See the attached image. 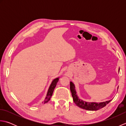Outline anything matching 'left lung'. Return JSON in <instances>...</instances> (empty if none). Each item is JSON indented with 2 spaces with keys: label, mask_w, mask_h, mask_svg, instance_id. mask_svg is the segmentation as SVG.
<instances>
[{
  "label": "left lung",
  "mask_w": 126,
  "mask_h": 126,
  "mask_svg": "<svg viewBox=\"0 0 126 126\" xmlns=\"http://www.w3.org/2000/svg\"><path fill=\"white\" fill-rule=\"evenodd\" d=\"M120 71V69H119V71ZM70 91L71 92L72 96L73 97V101L74 103H75L76 105L79 107L81 108L82 109H85V110H97L101 108H103L105 107L107 104L109 103L111 101V100L109 101H107L106 102H100V103H97V102H87L83 101L81 99H79L78 96L76 94V92L75 90V85L72 82L70 83Z\"/></svg>",
  "instance_id": "obj_1"
}]
</instances>
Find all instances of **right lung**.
<instances>
[{"label": "right lung", "instance_id": "add662e5", "mask_svg": "<svg viewBox=\"0 0 126 126\" xmlns=\"http://www.w3.org/2000/svg\"><path fill=\"white\" fill-rule=\"evenodd\" d=\"M58 80H59V78H56V79H53L52 81L51 84L49 88V89H48L46 97H45L44 101H43L44 103H47V102L50 100V98L51 97L53 92V90H54L55 88L56 87V85H57V82L58 81Z\"/></svg>", "mask_w": 126, "mask_h": 126}]
</instances>
